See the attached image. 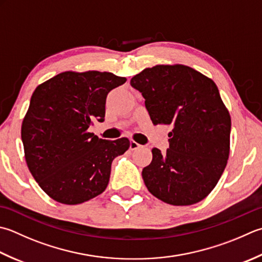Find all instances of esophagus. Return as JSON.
<instances>
[{
    "label": "esophagus",
    "instance_id": "1",
    "mask_svg": "<svg viewBox=\"0 0 262 262\" xmlns=\"http://www.w3.org/2000/svg\"><path fill=\"white\" fill-rule=\"evenodd\" d=\"M129 147H130V150H137V148H140L141 147V145L138 144L137 142H135V141H130V143H129Z\"/></svg>",
    "mask_w": 262,
    "mask_h": 262
}]
</instances>
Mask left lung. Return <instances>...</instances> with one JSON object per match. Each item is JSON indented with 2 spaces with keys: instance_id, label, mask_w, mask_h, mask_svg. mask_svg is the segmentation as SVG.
Returning <instances> with one entry per match:
<instances>
[{
  "instance_id": "8db88e82",
  "label": "left lung",
  "mask_w": 262,
  "mask_h": 262,
  "mask_svg": "<svg viewBox=\"0 0 262 262\" xmlns=\"http://www.w3.org/2000/svg\"><path fill=\"white\" fill-rule=\"evenodd\" d=\"M130 85L145 99L155 125L171 126L169 148H152L142 171L148 192L172 206H191L217 185L229 156L230 116L212 79L183 64H159Z\"/></svg>"
}]
</instances>
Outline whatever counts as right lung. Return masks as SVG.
<instances>
[{"label":"right lung","instance_id":"add662e5","mask_svg":"<svg viewBox=\"0 0 262 262\" xmlns=\"http://www.w3.org/2000/svg\"><path fill=\"white\" fill-rule=\"evenodd\" d=\"M126 80L95 70L64 71L36 87L21 126L25 159L56 202L79 204L104 192L111 163L129 140H102L89 128L104 121L107 94Z\"/></svg>","mask_w":262,"mask_h":262}]
</instances>
